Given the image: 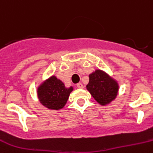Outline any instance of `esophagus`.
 <instances>
[{"label":"esophagus","instance_id":"esophagus-1","mask_svg":"<svg viewBox=\"0 0 153 153\" xmlns=\"http://www.w3.org/2000/svg\"><path fill=\"white\" fill-rule=\"evenodd\" d=\"M83 85H82V84L81 83H78V84H77V88H83Z\"/></svg>","mask_w":153,"mask_h":153}]
</instances>
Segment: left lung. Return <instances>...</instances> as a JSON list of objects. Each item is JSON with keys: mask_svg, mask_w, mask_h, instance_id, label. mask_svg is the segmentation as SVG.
I'll list each match as a JSON object with an SVG mask.
<instances>
[{"mask_svg": "<svg viewBox=\"0 0 153 153\" xmlns=\"http://www.w3.org/2000/svg\"><path fill=\"white\" fill-rule=\"evenodd\" d=\"M87 90L101 105H109L118 96L119 85L117 81L101 69L89 75Z\"/></svg>", "mask_w": 153, "mask_h": 153, "instance_id": "8db88e82", "label": "left lung"}]
</instances>
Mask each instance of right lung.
Here are the masks:
<instances>
[{"label": "right lung", "mask_w": 153, "mask_h": 153, "mask_svg": "<svg viewBox=\"0 0 153 153\" xmlns=\"http://www.w3.org/2000/svg\"><path fill=\"white\" fill-rule=\"evenodd\" d=\"M73 87L66 88L61 80L52 75L44 80L37 88L39 102L48 109H62L68 101Z\"/></svg>", "instance_id": "right-lung-1"}]
</instances>
